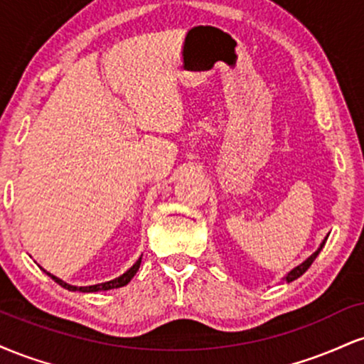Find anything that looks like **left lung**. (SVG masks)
Segmentation results:
<instances>
[{"instance_id":"1","label":"left lung","mask_w":364,"mask_h":364,"mask_svg":"<svg viewBox=\"0 0 364 364\" xmlns=\"http://www.w3.org/2000/svg\"><path fill=\"white\" fill-rule=\"evenodd\" d=\"M327 237H328V236H327ZM327 237H325V240H323V241H321L320 248H318V250H316V252H315V253H313V255H311V257H308V258H306V260H304V262L301 263V265H298V267H296V269H292V270H291V272H289V274H287V275H286V277H284V281H286V282H292V281H296V279H298V277H301V275H303L304 272H306V270H308V269H310V265H311V263H313V262H315V258H316V257H318V253L321 252V248H323V246H325V241H327Z\"/></svg>"}]
</instances>
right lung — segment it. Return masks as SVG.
<instances>
[{"label": "right lung", "instance_id": "1", "mask_svg": "<svg viewBox=\"0 0 364 364\" xmlns=\"http://www.w3.org/2000/svg\"><path fill=\"white\" fill-rule=\"evenodd\" d=\"M140 263H141V257L139 258V260H136L135 263H133V267H129V269L127 270V272H124L123 275H119V277H116V279H112V281H109V282H102V284H94V286H72V284H66L65 281H61L60 277H56V275H53V274H49L48 270H44L46 274L49 275V277L53 279L54 282H58L60 284L61 287H65V289H68V291H80V292H97V291H107V289H116V287H123V286H127V284L132 281L133 277H135V274L139 272V269H140Z\"/></svg>", "mask_w": 364, "mask_h": 364}]
</instances>
